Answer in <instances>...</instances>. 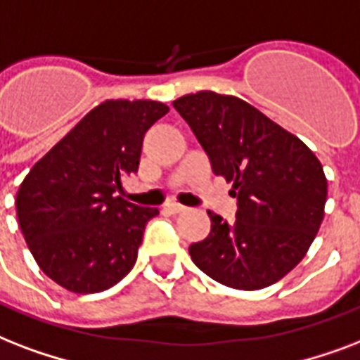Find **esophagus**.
<instances>
[{"label":"esophagus","mask_w":360,"mask_h":360,"mask_svg":"<svg viewBox=\"0 0 360 360\" xmlns=\"http://www.w3.org/2000/svg\"><path fill=\"white\" fill-rule=\"evenodd\" d=\"M165 210L169 212V214H184L188 208L182 205H178V202H169V205H165Z\"/></svg>","instance_id":"esophagus-1"}]
</instances>
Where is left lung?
Returning a JSON list of instances; mask_svg holds the SVG:
<instances>
[{
  "mask_svg": "<svg viewBox=\"0 0 360 360\" xmlns=\"http://www.w3.org/2000/svg\"><path fill=\"white\" fill-rule=\"evenodd\" d=\"M210 158L233 182L236 219L208 212L212 227L189 255L212 280L233 289H263L297 266L316 238L327 202V178L299 136L238 97L197 91L172 101Z\"/></svg>",
  "mask_w": 360,
  "mask_h": 360,
  "instance_id": "8db88e82",
  "label": "left lung"
}]
</instances>
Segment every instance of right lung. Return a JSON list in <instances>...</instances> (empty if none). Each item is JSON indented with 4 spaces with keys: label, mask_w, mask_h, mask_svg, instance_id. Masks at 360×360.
<instances>
[{
    "label": "right lung",
    "mask_w": 360,
    "mask_h": 360,
    "mask_svg": "<svg viewBox=\"0 0 360 360\" xmlns=\"http://www.w3.org/2000/svg\"><path fill=\"white\" fill-rule=\"evenodd\" d=\"M167 112L160 101L101 103L27 172L16 216L30 252L58 285L99 293L135 266L144 227L160 210L116 193L139 171L144 133Z\"/></svg>",
    "instance_id": "right-lung-1"
}]
</instances>
